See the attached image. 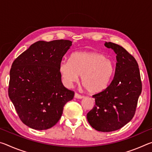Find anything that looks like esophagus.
<instances>
[{
    "mask_svg": "<svg viewBox=\"0 0 152 152\" xmlns=\"http://www.w3.org/2000/svg\"><path fill=\"white\" fill-rule=\"evenodd\" d=\"M74 98H76V99H82V98H84V96H82V95H80V94H79L78 93H77V92H76V93L74 94Z\"/></svg>",
    "mask_w": 152,
    "mask_h": 152,
    "instance_id": "34e87169",
    "label": "esophagus"
}]
</instances>
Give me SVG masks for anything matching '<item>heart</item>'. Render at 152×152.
<instances>
[{
    "instance_id": "b5f03b06",
    "label": "heart",
    "mask_w": 152,
    "mask_h": 152,
    "mask_svg": "<svg viewBox=\"0 0 152 152\" xmlns=\"http://www.w3.org/2000/svg\"><path fill=\"white\" fill-rule=\"evenodd\" d=\"M115 72L114 62L97 52L74 53L70 60H62L60 64V72L66 86L70 87L78 82L81 75L82 83L91 94L104 91Z\"/></svg>"
}]
</instances>
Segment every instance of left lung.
Here are the masks:
<instances>
[{"label":"left lung","mask_w":152,"mask_h":152,"mask_svg":"<svg viewBox=\"0 0 152 152\" xmlns=\"http://www.w3.org/2000/svg\"><path fill=\"white\" fill-rule=\"evenodd\" d=\"M104 45L117 54L115 76L107 88L92 95L95 105L87 113L89 124L99 132L119 129L134 116L142 90L137 61L122 46L112 42Z\"/></svg>","instance_id":"1"}]
</instances>
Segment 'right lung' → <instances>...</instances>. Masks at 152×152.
I'll return each instance as SVG.
<instances>
[{"instance_id":"add662e5","label":"right lung","mask_w":152,"mask_h":152,"mask_svg":"<svg viewBox=\"0 0 152 152\" xmlns=\"http://www.w3.org/2000/svg\"><path fill=\"white\" fill-rule=\"evenodd\" d=\"M72 42L39 41L15 59L10 71L9 96L21 121L36 130L52 127L74 92L64 87L60 64Z\"/></svg>"}]
</instances>
